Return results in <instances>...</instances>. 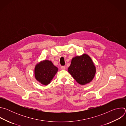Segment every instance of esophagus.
Returning <instances> with one entry per match:
<instances>
[{
	"label": "esophagus",
	"mask_w": 126,
	"mask_h": 126,
	"mask_svg": "<svg viewBox=\"0 0 126 126\" xmlns=\"http://www.w3.org/2000/svg\"><path fill=\"white\" fill-rule=\"evenodd\" d=\"M61 69L62 70H65V69H66V67L64 66H61Z\"/></svg>",
	"instance_id": "esophagus-1"
}]
</instances>
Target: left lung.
I'll list each match as a JSON object with an SVG mask.
<instances>
[{"label":"left lung","mask_w":126,"mask_h":126,"mask_svg":"<svg viewBox=\"0 0 126 126\" xmlns=\"http://www.w3.org/2000/svg\"><path fill=\"white\" fill-rule=\"evenodd\" d=\"M68 71L78 83L84 85L92 81L96 69L91 57L83 54L72 59Z\"/></svg>","instance_id":"left-lung-1"}]
</instances>
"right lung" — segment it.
<instances>
[{
  "label": "right lung",
  "mask_w": 126,
  "mask_h": 126,
  "mask_svg": "<svg viewBox=\"0 0 126 126\" xmlns=\"http://www.w3.org/2000/svg\"><path fill=\"white\" fill-rule=\"evenodd\" d=\"M58 70V68L54 65L51 61H41L35 67V79L41 84L47 85L57 73Z\"/></svg>",
  "instance_id": "right-lung-1"
}]
</instances>
